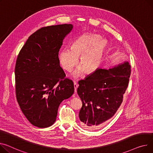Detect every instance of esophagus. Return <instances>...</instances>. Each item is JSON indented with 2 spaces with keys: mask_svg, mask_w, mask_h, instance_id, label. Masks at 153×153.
I'll list each match as a JSON object with an SVG mask.
<instances>
[{
  "mask_svg": "<svg viewBox=\"0 0 153 153\" xmlns=\"http://www.w3.org/2000/svg\"><path fill=\"white\" fill-rule=\"evenodd\" d=\"M74 91H75V93H76V91H77V88L78 87V85H77V82H74Z\"/></svg>",
  "mask_w": 153,
  "mask_h": 153,
  "instance_id": "1",
  "label": "esophagus"
}]
</instances>
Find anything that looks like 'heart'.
<instances>
[{"mask_svg":"<svg viewBox=\"0 0 153 153\" xmlns=\"http://www.w3.org/2000/svg\"><path fill=\"white\" fill-rule=\"evenodd\" d=\"M108 46V41L101 39L100 35L84 34L79 37L70 48L62 49L58 53V60L62 67L71 71L78 63L79 66L71 75L77 78L83 74L84 71L88 74L96 71L100 66L104 53Z\"/></svg>","mask_w":153,"mask_h":153,"instance_id":"obj_1","label":"heart"}]
</instances>
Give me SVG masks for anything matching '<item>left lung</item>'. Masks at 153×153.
<instances>
[{
  "label": "left lung",
  "mask_w": 153,
  "mask_h": 153,
  "mask_svg": "<svg viewBox=\"0 0 153 153\" xmlns=\"http://www.w3.org/2000/svg\"><path fill=\"white\" fill-rule=\"evenodd\" d=\"M130 72L126 61L108 69L98 68L79 81L77 92L82 103L79 116L81 126L94 130L114 115L123 102Z\"/></svg>",
  "instance_id": "8db88e82"
}]
</instances>
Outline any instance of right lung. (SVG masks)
<instances>
[{
  "label": "right lung",
  "mask_w": 153,
  "mask_h": 153,
  "mask_svg": "<svg viewBox=\"0 0 153 153\" xmlns=\"http://www.w3.org/2000/svg\"><path fill=\"white\" fill-rule=\"evenodd\" d=\"M73 25L39 29L30 35L17 57L15 74L19 106L30 124L39 128L52 126L64 100L74 92L72 80L59 65L58 52Z\"/></svg>",
  "instance_id": "add662e5"
}]
</instances>
